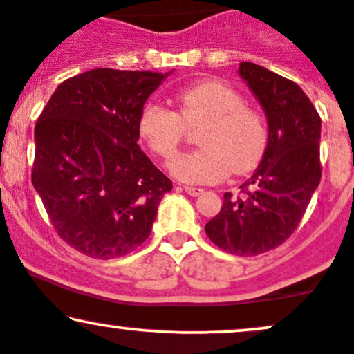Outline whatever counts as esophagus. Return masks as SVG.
<instances>
[{
	"mask_svg": "<svg viewBox=\"0 0 354 354\" xmlns=\"http://www.w3.org/2000/svg\"><path fill=\"white\" fill-rule=\"evenodd\" d=\"M184 190L190 195V197H198V195L203 194V189H200V187H189V185H185Z\"/></svg>",
	"mask_w": 354,
	"mask_h": 354,
	"instance_id": "34e87169",
	"label": "esophagus"
}]
</instances>
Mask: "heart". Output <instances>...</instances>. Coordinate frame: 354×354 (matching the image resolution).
Instances as JSON below:
<instances>
[{
	"label": "heart",
	"mask_w": 354,
	"mask_h": 354,
	"mask_svg": "<svg viewBox=\"0 0 354 354\" xmlns=\"http://www.w3.org/2000/svg\"><path fill=\"white\" fill-rule=\"evenodd\" d=\"M177 113L146 103L138 118V131L147 147L170 160L189 129L197 131L202 147L177 156L170 164L174 176L189 184H215L228 174L244 176L264 159L269 128L263 113L243 102L241 93L221 80H202L176 95Z\"/></svg>",
	"instance_id": "1"
}]
</instances>
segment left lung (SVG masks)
Masks as SVG:
<instances>
[{
    "mask_svg": "<svg viewBox=\"0 0 354 354\" xmlns=\"http://www.w3.org/2000/svg\"><path fill=\"white\" fill-rule=\"evenodd\" d=\"M239 75L263 104L269 146L241 185V195L226 192L223 207L205 231L226 252L257 256L287 241L320 184L322 120L310 98L289 78L252 62H241Z\"/></svg>",
    "mask_w": 354,
    "mask_h": 354,
    "instance_id": "8db88e82",
    "label": "left lung"
}]
</instances>
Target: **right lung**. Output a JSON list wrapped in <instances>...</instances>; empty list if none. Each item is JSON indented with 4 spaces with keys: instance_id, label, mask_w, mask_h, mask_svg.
Here are the masks:
<instances>
[{
    "instance_id": "right-lung-1",
    "label": "right lung",
    "mask_w": 354,
    "mask_h": 354,
    "mask_svg": "<svg viewBox=\"0 0 354 354\" xmlns=\"http://www.w3.org/2000/svg\"><path fill=\"white\" fill-rule=\"evenodd\" d=\"M167 73L93 68L62 82L39 116L32 185L54 230L95 259L149 238L172 182L138 146V118Z\"/></svg>"
}]
</instances>
